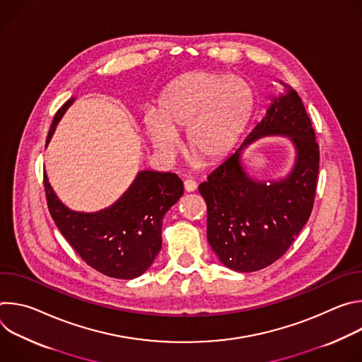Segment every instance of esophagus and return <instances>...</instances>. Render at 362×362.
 Returning <instances> with one entry per match:
<instances>
[{
	"label": "esophagus",
	"mask_w": 362,
	"mask_h": 362,
	"mask_svg": "<svg viewBox=\"0 0 362 362\" xmlns=\"http://www.w3.org/2000/svg\"><path fill=\"white\" fill-rule=\"evenodd\" d=\"M183 186H185L186 192H194L197 189V183L194 180H192V179H186L183 182Z\"/></svg>",
	"instance_id": "34e87169"
}]
</instances>
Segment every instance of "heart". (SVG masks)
Masks as SVG:
<instances>
[{
	"label": "heart",
	"mask_w": 362,
	"mask_h": 362,
	"mask_svg": "<svg viewBox=\"0 0 362 362\" xmlns=\"http://www.w3.org/2000/svg\"><path fill=\"white\" fill-rule=\"evenodd\" d=\"M253 105V90L242 77L196 70L166 86L159 109H144L143 126L153 147L166 158L180 150L177 132L186 129L190 151L216 162L236 143Z\"/></svg>",
	"instance_id": "b5f03b06"
}]
</instances>
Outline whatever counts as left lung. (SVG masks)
Instances as JSON below:
<instances>
[{"label":"left lung","instance_id":"obj_1","mask_svg":"<svg viewBox=\"0 0 362 362\" xmlns=\"http://www.w3.org/2000/svg\"><path fill=\"white\" fill-rule=\"evenodd\" d=\"M286 87L239 148L216 168L199 193L208 206V242L219 261L238 272L272 265L311 216L320 169V146L303 103ZM265 135H286L297 150L293 170L279 181H255L241 165L243 148Z\"/></svg>","mask_w":362,"mask_h":362}]
</instances>
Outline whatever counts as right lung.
Returning a JSON list of instances; mask_svg holds the SVG:
<instances>
[{
	"label": "right lung",
	"instance_id": "add662e5",
	"mask_svg": "<svg viewBox=\"0 0 362 362\" xmlns=\"http://www.w3.org/2000/svg\"><path fill=\"white\" fill-rule=\"evenodd\" d=\"M73 101L74 97L56 113L47 144ZM44 189L51 218L81 259L110 278L133 279L160 252L163 218L183 194V182L175 173L141 170L116 203L93 214L67 208L45 172Z\"/></svg>",
	"mask_w": 362,
	"mask_h": 362
}]
</instances>
